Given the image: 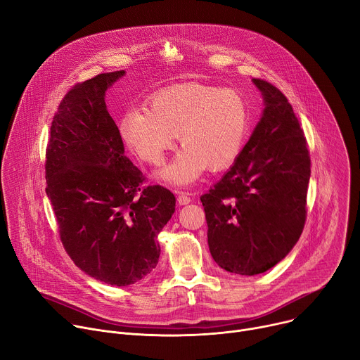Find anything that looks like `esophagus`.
I'll return each mask as SVG.
<instances>
[{
  "mask_svg": "<svg viewBox=\"0 0 360 360\" xmlns=\"http://www.w3.org/2000/svg\"><path fill=\"white\" fill-rule=\"evenodd\" d=\"M191 201H193V198H191V195L188 193H185V191H178V202L181 205H186Z\"/></svg>",
  "mask_w": 360,
  "mask_h": 360,
  "instance_id": "obj_1",
  "label": "esophagus"
}]
</instances>
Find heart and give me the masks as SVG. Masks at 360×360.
I'll return each instance as SVG.
<instances>
[{
  "instance_id": "obj_1",
  "label": "heart",
  "mask_w": 360,
  "mask_h": 360,
  "mask_svg": "<svg viewBox=\"0 0 360 360\" xmlns=\"http://www.w3.org/2000/svg\"><path fill=\"white\" fill-rule=\"evenodd\" d=\"M249 131V108L233 89L188 82L165 88L146 108L127 111L120 123L127 146L145 162L160 165L175 145L184 150L162 171L174 184L197 179L205 167L223 171L242 153Z\"/></svg>"
}]
</instances>
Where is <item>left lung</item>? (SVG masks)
Returning <instances> with one entry per match:
<instances>
[{
  "instance_id": "1",
  "label": "left lung",
  "mask_w": 360,
  "mask_h": 360,
  "mask_svg": "<svg viewBox=\"0 0 360 360\" xmlns=\"http://www.w3.org/2000/svg\"><path fill=\"white\" fill-rule=\"evenodd\" d=\"M253 82L265 110L230 171L201 197L208 248L227 272L257 275L281 262L304 230L311 159L288 98L268 81Z\"/></svg>"
}]
</instances>
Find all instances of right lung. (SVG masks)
Wrapping results in <instances>:
<instances>
[{"label": "right lung", "instance_id": "add662e5", "mask_svg": "<svg viewBox=\"0 0 360 360\" xmlns=\"http://www.w3.org/2000/svg\"><path fill=\"white\" fill-rule=\"evenodd\" d=\"M124 70L100 74L62 98L46 148V194L60 242L89 276L126 286L158 265L159 231L175 211V195L146 178L124 156L107 111L105 91Z\"/></svg>", "mask_w": 360, "mask_h": 360}]
</instances>
